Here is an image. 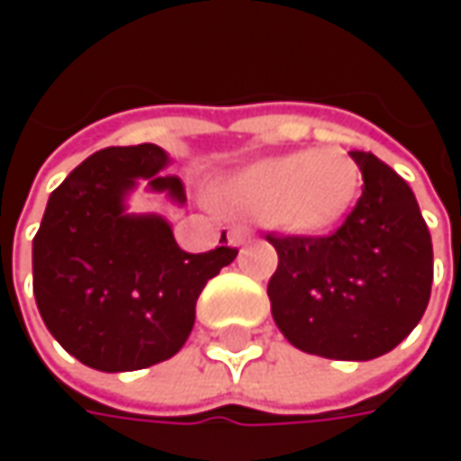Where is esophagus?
<instances>
[{"instance_id":"obj_1","label":"esophagus","mask_w":461,"mask_h":461,"mask_svg":"<svg viewBox=\"0 0 461 461\" xmlns=\"http://www.w3.org/2000/svg\"><path fill=\"white\" fill-rule=\"evenodd\" d=\"M251 228H246V225H236V228H230V233H228V240H230V246H243V243H249L251 240Z\"/></svg>"}]
</instances>
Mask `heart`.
Here are the masks:
<instances>
[{
	"label": "heart",
	"mask_w": 461,
	"mask_h": 461,
	"mask_svg": "<svg viewBox=\"0 0 461 461\" xmlns=\"http://www.w3.org/2000/svg\"><path fill=\"white\" fill-rule=\"evenodd\" d=\"M359 168L341 149H315L261 158L236 174L225 192L249 210H267L276 228L315 236L348 212L359 194Z\"/></svg>",
	"instance_id": "obj_1"
}]
</instances>
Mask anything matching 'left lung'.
I'll use <instances>...</instances> for the list:
<instances>
[{"label":"left lung","instance_id":"left-lung-1","mask_svg":"<svg viewBox=\"0 0 461 461\" xmlns=\"http://www.w3.org/2000/svg\"><path fill=\"white\" fill-rule=\"evenodd\" d=\"M362 197L330 236H267L279 267L269 300L285 339L315 357L369 362L423 318L434 249L413 189L375 153L351 151Z\"/></svg>","mask_w":461,"mask_h":461}]
</instances>
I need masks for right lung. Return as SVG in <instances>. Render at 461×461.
Returning <instances> with one entry per match:
<instances>
[{
    "label": "right lung",
    "mask_w": 461,
    "mask_h": 461,
    "mask_svg": "<svg viewBox=\"0 0 461 461\" xmlns=\"http://www.w3.org/2000/svg\"><path fill=\"white\" fill-rule=\"evenodd\" d=\"M167 164L153 143L92 153L50 192L32 239V293L45 328L99 372L171 359L192 333L207 279L239 254L230 246L186 254L167 218L128 212L140 179L185 204L182 182L161 176Z\"/></svg>",
    "instance_id": "obj_1"
}]
</instances>
